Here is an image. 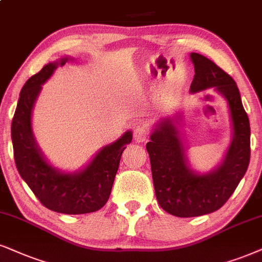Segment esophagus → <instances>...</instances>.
<instances>
[{"mask_svg":"<svg viewBox=\"0 0 262 262\" xmlns=\"http://www.w3.org/2000/svg\"><path fill=\"white\" fill-rule=\"evenodd\" d=\"M133 137H134L135 142H144L148 137L147 128L142 127V125H138V127L134 129Z\"/></svg>","mask_w":262,"mask_h":262,"instance_id":"obj_1","label":"esophagus"}]
</instances>
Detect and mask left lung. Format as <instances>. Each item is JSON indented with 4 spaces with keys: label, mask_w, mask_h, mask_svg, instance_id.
Returning a JSON list of instances; mask_svg holds the SVG:
<instances>
[{
    "label": "left lung",
    "mask_w": 262,
    "mask_h": 262,
    "mask_svg": "<svg viewBox=\"0 0 262 262\" xmlns=\"http://www.w3.org/2000/svg\"><path fill=\"white\" fill-rule=\"evenodd\" d=\"M194 77L190 92L215 88L227 101L232 139L224 160L208 173L191 168L187 148L179 130L181 115L161 118L146 144L155 193L163 209L179 217L201 216L220 209L232 196L250 160V124L236 82L215 62L191 53Z\"/></svg>",
    "instance_id": "left-lung-1"
}]
</instances>
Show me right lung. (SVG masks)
Returning a JSON list of instances; mask_svg holds the SVG:
<instances>
[{"label":"right lung","mask_w":262,"mask_h":262,"mask_svg":"<svg viewBox=\"0 0 262 262\" xmlns=\"http://www.w3.org/2000/svg\"><path fill=\"white\" fill-rule=\"evenodd\" d=\"M71 58H60L43 66L21 88L12 121V142L16 169L46 208L61 214H87L102 208L110 197L122 152L133 134L125 132L120 139L101 147L83 169L65 173L53 167L43 156L32 132V110L42 84ZM72 60V59H71Z\"/></svg>","instance_id":"right-lung-1"}]
</instances>
